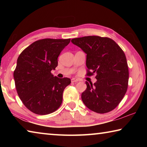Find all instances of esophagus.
Returning <instances> with one entry per match:
<instances>
[{
  "label": "esophagus",
  "instance_id": "34e87169",
  "mask_svg": "<svg viewBox=\"0 0 147 147\" xmlns=\"http://www.w3.org/2000/svg\"><path fill=\"white\" fill-rule=\"evenodd\" d=\"M79 80L78 79H76V78H72L71 79V82L72 83H76V82H78Z\"/></svg>",
  "mask_w": 147,
  "mask_h": 147
}]
</instances>
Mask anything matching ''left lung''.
Listing matches in <instances>:
<instances>
[{
  "instance_id": "1",
  "label": "left lung",
  "mask_w": 147,
  "mask_h": 147,
  "mask_svg": "<svg viewBox=\"0 0 147 147\" xmlns=\"http://www.w3.org/2000/svg\"><path fill=\"white\" fill-rule=\"evenodd\" d=\"M71 42L87 54V75L96 74L95 83L86 82L87 88L81 96L84 104L98 113L113 110L128 88V67L123 50L111 39L100 36L74 38Z\"/></svg>"
}]
</instances>
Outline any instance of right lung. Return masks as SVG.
<instances>
[{
  "label": "right lung",
  "mask_w": 147,
  "mask_h": 147,
  "mask_svg": "<svg viewBox=\"0 0 147 147\" xmlns=\"http://www.w3.org/2000/svg\"><path fill=\"white\" fill-rule=\"evenodd\" d=\"M71 39H43L22 52L17 61L13 78L17 94L24 105L38 115L55 111L62 102L64 89L71 84L68 78L54 76L61 52Z\"/></svg>",
  "instance_id": "add662e5"
}]
</instances>
